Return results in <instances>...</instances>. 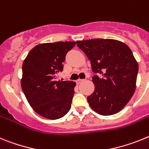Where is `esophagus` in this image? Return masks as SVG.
<instances>
[{
  "label": "esophagus",
  "mask_w": 149,
  "mask_h": 149,
  "mask_svg": "<svg viewBox=\"0 0 149 149\" xmlns=\"http://www.w3.org/2000/svg\"><path fill=\"white\" fill-rule=\"evenodd\" d=\"M84 81H85V79H78V80H76V84H80L81 83V82H84Z\"/></svg>",
  "instance_id": "obj_1"
}]
</instances>
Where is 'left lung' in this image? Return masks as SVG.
I'll use <instances>...</instances> for the list:
<instances>
[{
  "instance_id": "1",
  "label": "left lung",
  "mask_w": 149,
  "mask_h": 149,
  "mask_svg": "<svg viewBox=\"0 0 149 149\" xmlns=\"http://www.w3.org/2000/svg\"><path fill=\"white\" fill-rule=\"evenodd\" d=\"M76 44L91 61L94 91L87 100L101 116L121 111L136 89L138 63L126 44L112 39H93Z\"/></svg>"
}]
</instances>
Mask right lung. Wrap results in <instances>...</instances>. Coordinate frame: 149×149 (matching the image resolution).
<instances>
[{"instance_id":"add662e5","label":"right lung","mask_w":149,"mask_h":149,"mask_svg":"<svg viewBox=\"0 0 149 149\" xmlns=\"http://www.w3.org/2000/svg\"><path fill=\"white\" fill-rule=\"evenodd\" d=\"M75 45L71 41L39 44L23 62V92L33 110L48 119L61 118L71 108L76 82L56 78L63 70L67 53Z\"/></svg>"}]
</instances>
